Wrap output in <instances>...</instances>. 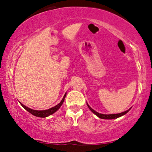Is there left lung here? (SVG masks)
Masks as SVG:
<instances>
[{
	"instance_id": "obj_1",
	"label": "left lung",
	"mask_w": 152,
	"mask_h": 152,
	"mask_svg": "<svg viewBox=\"0 0 152 152\" xmlns=\"http://www.w3.org/2000/svg\"><path fill=\"white\" fill-rule=\"evenodd\" d=\"M87 105L88 107V108L91 110V111L92 113H94L95 115H96V116H98L99 118H101V119H105V120H113V119H116V118H120V117H121L122 115H125L126 113H127L129 111V110L131 108H129V110H127L125 111V112H122V113H118V114H109V115H105V114H101V113H99L98 112H96V110H94V109H92L91 107H90V105H88V104L87 103Z\"/></svg>"
}]
</instances>
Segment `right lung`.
I'll return each mask as SVG.
<instances>
[{
	"label": "right lung",
	"mask_w": 152,
	"mask_h": 152,
	"mask_svg": "<svg viewBox=\"0 0 152 152\" xmlns=\"http://www.w3.org/2000/svg\"><path fill=\"white\" fill-rule=\"evenodd\" d=\"M66 96V94H64V96L61 101L60 102L58 105H55L54 107H51V108H49L48 110H32V109L30 108V107H27V106L24 105L23 103H20V105L23 106L24 108L27 111H28L29 113H31L32 115H33L36 116V117H39V118H47V117H48L49 115H51L54 114V113L56 112V111H57L60 108V107L62 105L64 101Z\"/></svg>",
	"instance_id": "add662e5"
}]
</instances>
